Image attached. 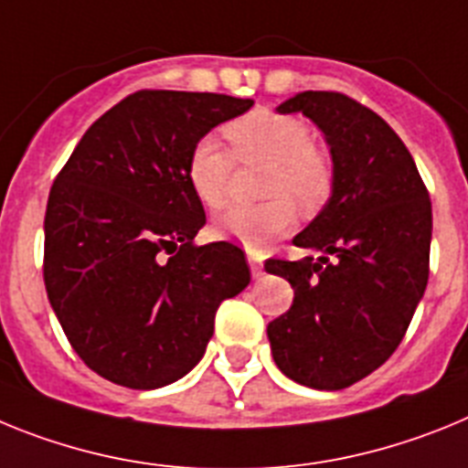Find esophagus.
<instances>
[{
  "mask_svg": "<svg viewBox=\"0 0 468 468\" xmlns=\"http://www.w3.org/2000/svg\"><path fill=\"white\" fill-rule=\"evenodd\" d=\"M247 261H250L251 275H254V278H259V275H261V271H263L261 257H259L257 251H247Z\"/></svg>",
  "mask_w": 468,
  "mask_h": 468,
  "instance_id": "1",
  "label": "esophagus"
}]
</instances>
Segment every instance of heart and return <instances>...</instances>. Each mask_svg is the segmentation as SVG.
<instances>
[{"mask_svg": "<svg viewBox=\"0 0 468 468\" xmlns=\"http://www.w3.org/2000/svg\"><path fill=\"white\" fill-rule=\"evenodd\" d=\"M226 136L239 162L268 165L263 197L271 200L226 211L214 223L218 238L257 251L294 229V205L303 214H315L327 205L335 190V169L315 148L311 129L302 120L259 111L230 122ZM235 157L214 136H202L190 150L186 176L207 209H221L229 200Z\"/></svg>", "mask_w": 468, "mask_h": 468, "instance_id": "obj_1", "label": "heart"}]
</instances>
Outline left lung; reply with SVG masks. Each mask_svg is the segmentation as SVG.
<instances>
[{"label":"left lung","instance_id":"1","mask_svg":"<svg viewBox=\"0 0 468 468\" xmlns=\"http://www.w3.org/2000/svg\"><path fill=\"white\" fill-rule=\"evenodd\" d=\"M302 112L330 145V202L292 242L320 257L268 259L294 302L268 323L282 375L339 391L384 365L403 341L429 282L431 200L410 150L377 112L336 91L278 105Z\"/></svg>","mask_w":468,"mask_h":468}]
</instances>
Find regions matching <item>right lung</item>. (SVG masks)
<instances>
[{
  "label": "right lung",
  "mask_w": 468,
  "mask_h": 468,
  "mask_svg": "<svg viewBox=\"0 0 468 468\" xmlns=\"http://www.w3.org/2000/svg\"><path fill=\"white\" fill-rule=\"evenodd\" d=\"M251 99L144 89L93 122L56 176L44 217V284L87 367L127 388L188 375L223 299L250 284L245 251L193 242L207 217L186 165Z\"/></svg>",
  "instance_id": "right-lung-1"
}]
</instances>
